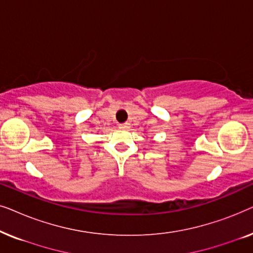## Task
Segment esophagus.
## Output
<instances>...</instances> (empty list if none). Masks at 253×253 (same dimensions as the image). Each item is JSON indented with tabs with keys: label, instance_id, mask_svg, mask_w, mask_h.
<instances>
[{
	"label": "esophagus",
	"instance_id": "obj_1",
	"mask_svg": "<svg viewBox=\"0 0 253 253\" xmlns=\"http://www.w3.org/2000/svg\"><path fill=\"white\" fill-rule=\"evenodd\" d=\"M119 126H120V127H123V129H126V127H129V126H130V124L127 123V122H126V123L119 124Z\"/></svg>",
	"mask_w": 253,
	"mask_h": 253
}]
</instances>
